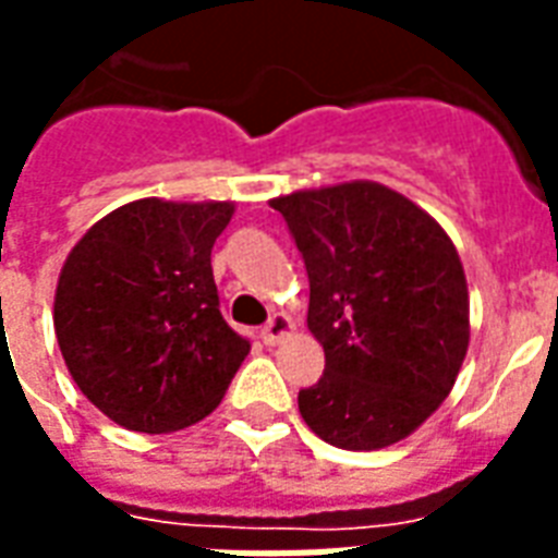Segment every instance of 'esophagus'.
I'll use <instances>...</instances> for the list:
<instances>
[{"mask_svg":"<svg viewBox=\"0 0 558 558\" xmlns=\"http://www.w3.org/2000/svg\"><path fill=\"white\" fill-rule=\"evenodd\" d=\"M292 333V319L287 316V313H275L271 319L263 325V331H259V340L266 342V345H278V342H283L287 337Z\"/></svg>","mask_w":558,"mask_h":558,"instance_id":"esophagus-1","label":"esophagus"}]
</instances>
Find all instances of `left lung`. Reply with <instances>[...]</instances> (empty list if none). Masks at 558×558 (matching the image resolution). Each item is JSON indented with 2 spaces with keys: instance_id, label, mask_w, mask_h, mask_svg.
Masks as SVG:
<instances>
[{
  "instance_id": "8db88e82",
  "label": "left lung",
  "mask_w": 558,
  "mask_h": 558,
  "mask_svg": "<svg viewBox=\"0 0 558 558\" xmlns=\"http://www.w3.org/2000/svg\"><path fill=\"white\" fill-rule=\"evenodd\" d=\"M311 278L307 328L325 375L299 393L316 435L340 449H384L447 399L470 342L464 266L447 230L373 180L271 201Z\"/></svg>"
}]
</instances>
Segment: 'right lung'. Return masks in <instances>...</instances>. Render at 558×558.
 I'll use <instances>...</instances> for the list:
<instances>
[{
	"label": "right lung",
	"instance_id": "add662e5",
	"mask_svg": "<svg viewBox=\"0 0 558 558\" xmlns=\"http://www.w3.org/2000/svg\"><path fill=\"white\" fill-rule=\"evenodd\" d=\"M233 209L142 197L64 259L52 307L61 357L118 426L168 435L204 420L251 352L218 311L209 259Z\"/></svg>",
	"mask_w": 558,
	"mask_h": 558
}]
</instances>
